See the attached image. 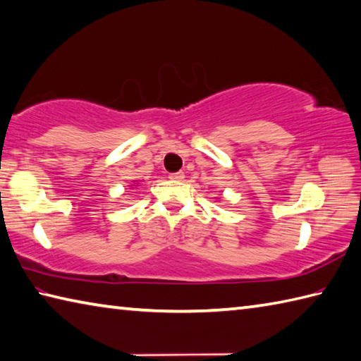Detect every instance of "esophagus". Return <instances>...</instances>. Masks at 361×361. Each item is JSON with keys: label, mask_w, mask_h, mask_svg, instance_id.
I'll list each match as a JSON object with an SVG mask.
<instances>
[{"label": "esophagus", "mask_w": 361, "mask_h": 361, "mask_svg": "<svg viewBox=\"0 0 361 361\" xmlns=\"http://www.w3.org/2000/svg\"><path fill=\"white\" fill-rule=\"evenodd\" d=\"M169 178H170V180H175V181H180V180L185 178V173H183V172H175V173H170V175H169Z\"/></svg>", "instance_id": "1"}]
</instances>
